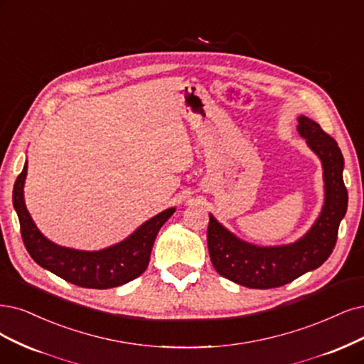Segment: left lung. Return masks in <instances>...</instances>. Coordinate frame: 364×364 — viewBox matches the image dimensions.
<instances>
[{
  "label": "left lung",
  "instance_id": "8db88e82",
  "mask_svg": "<svg viewBox=\"0 0 364 364\" xmlns=\"http://www.w3.org/2000/svg\"><path fill=\"white\" fill-rule=\"evenodd\" d=\"M299 132L324 168L326 204L311 231L294 245L259 247L238 240L210 214L207 241L213 267L238 285L253 289L287 285L324 264L336 246L339 223L348 207L343 156L338 142L314 119L300 117Z\"/></svg>",
  "mask_w": 364,
  "mask_h": 364
}]
</instances>
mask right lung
<instances>
[{
    "label": "right lung",
    "mask_w": 364,
    "mask_h": 364,
    "mask_svg": "<svg viewBox=\"0 0 364 364\" xmlns=\"http://www.w3.org/2000/svg\"><path fill=\"white\" fill-rule=\"evenodd\" d=\"M26 164L13 187V205L19 218L25 249L40 267L82 288H115L139 277L150 262L159 230L175 211V208L161 211L139 226L129 238L107 249L99 252L67 249L50 243L37 230L23 203Z\"/></svg>",
    "instance_id": "right-lung-1"
}]
</instances>
